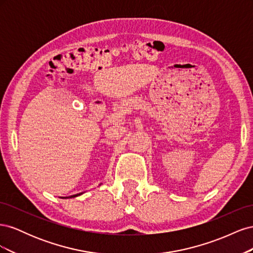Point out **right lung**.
Returning <instances> with one entry per match:
<instances>
[{"mask_svg": "<svg viewBox=\"0 0 253 253\" xmlns=\"http://www.w3.org/2000/svg\"><path fill=\"white\" fill-rule=\"evenodd\" d=\"M78 195H80V194H76V195H72L71 197H76V196H78ZM66 198V197H65Z\"/></svg>", "mask_w": 253, "mask_h": 253, "instance_id": "obj_1", "label": "right lung"}]
</instances>
